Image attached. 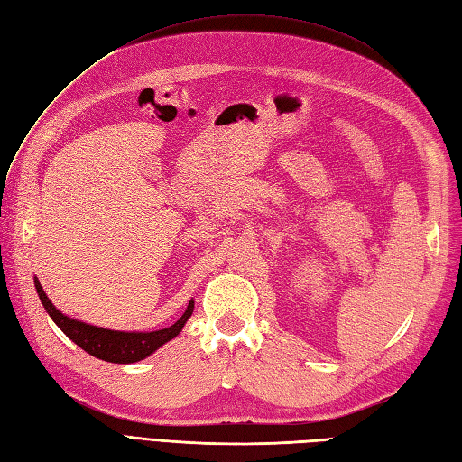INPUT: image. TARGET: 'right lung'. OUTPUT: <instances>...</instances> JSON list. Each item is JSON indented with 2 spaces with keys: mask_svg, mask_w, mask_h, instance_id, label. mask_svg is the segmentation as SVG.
<instances>
[{
  "mask_svg": "<svg viewBox=\"0 0 462 462\" xmlns=\"http://www.w3.org/2000/svg\"><path fill=\"white\" fill-rule=\"evenodd\" d=\"M34 287H37L39 299L44 306V310L49 312V316L54 320V324L62 329V332L74 341L76 346H79L89 355L103 361L109 363H136L146 359L148 355H152L156 349H160L163 344H168L170 339H173L177 334L181 332L183 326L187 324L189 318L193 314L195 302L189 300L187 309L183 316L177 320L173 326L156 329V332H116V329H107V328H97L86 322L74 320L60 310L46 297V292L42 291L39 279H34Z\"/></svg>",
  "mask_w": 462,
  "mask_h": 462,
  "instance_id": "obj_1",
  "label": "right lung"
}]
</instances>
